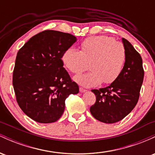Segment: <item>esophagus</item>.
<instances>
[{
    "instance_id": "34e87169",
    "label": "esophagus",
    "mask_w": 155,
    "mask_h": 155,
    "mask_svg": "<svg viewBox=\"0 0 155 155\" xmlns=\"http://www.w3.org/2000/svg\"><path fill=\"white\" fill-rule=\"evenodd\" d=\"M79 91H80V92H85L87 91V90H84V89H83L82 87H80L79 88Z\"/></svg>"
}]
</instances>
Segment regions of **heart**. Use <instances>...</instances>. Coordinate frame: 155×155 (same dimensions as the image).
Returning <instances> with one entry per match:
<instances>
[{
  "mask_svg": "<svg viewBox=\"0 0 155 155\" xmlns=\"http://www.w3.org/2000/svg\"><path fill=\"white\" fill-rule=\"evenodd\" d=\"M63 63L69 71L80 74L87 68L91 71L76 76L74 80L80 85L92 87L104 82L111 84L122 71L126 60L125 48L122 43L106 35L92 36L81 44V51L71 47L64 52Z\"/></svg>",
  "mask_w": 155,
  "mask_h": 155,
  "instance_id": "heart-1",
  "label": "heart"
}]
</instances>
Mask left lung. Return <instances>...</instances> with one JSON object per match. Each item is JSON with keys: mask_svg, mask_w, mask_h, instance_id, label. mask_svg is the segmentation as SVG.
Here are the masks:
<instances>
[{"mask_svg": "<svg viewBox=\"0 0 155 155\" xmlns=\"http://www.w3.org/2000/svg\"><path fill=\"white\" fill-rule=\"evenodd\" d=\"M122 43L126 51V60L122 71L109 86L92 90L95 104L90 112L96 120L111 124L122 120L130 113L138 103L144 71L142 58L125 38Z\"/></svg>", "mask_w": 155, "mask_h": 155, "instance_id": "8db88e82", "label": "left lung"}]
</instances>
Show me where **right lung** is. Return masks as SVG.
I'll list each match as a JSON object with an SVG mask.
<instances>
[{"label": "right lung", "mask_w": 155, "mask_h": 155, "mask_svg": "<svg viewBox=\"0 0 155 155\" xmlns=\"http://www.w3.org/2000/svg\"><path fill=\"white\" fill-rule=\"evenodd\" d=\"M76 40L69 33L44 31L17 52L13 72L16 98L22 111L35 122L58 121L65 110V99L79 93V86L72 81L62 60Z\"/></svg>", "instance_id": "1"}]
</instances>
